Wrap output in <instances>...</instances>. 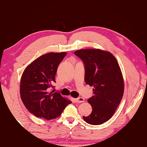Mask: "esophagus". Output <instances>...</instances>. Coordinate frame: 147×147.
<instances>
[{"label": "esophagus", "instance_id": "1", "mask_svg": "<svg viewBox=\"0 0 147 147\" xmlns=\"http://www.w3.org/2000/svg\"><path fill=\"white\" fill-rule=\"evenodd\" d=\"M74 100L76 103H82V102H84L85 100H84V98H82V97H78V98H74Z\"/></svg>", "mask_w": 147, "mask_h": 147}]
</instances>
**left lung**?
Segmentation results:
<instances>
[{
    "instance_id": "left-lung-1",
    "label": "left lung",
    "mask_w": 147,
    "mask_h": 147,
    "mask_svg": "<svg viewBox=\"0 0 147 147\" xmlns=\"http://www.w3.org/2000/svg\"><path fill=\"white\" fill-rule=\"evenodd\" d=\"M74 54L84 62L86 84L94 88V95L88 100L93 110L83 119L88 124L99 125L113 116L123 98L120 67L112 54L100 49L79 50Z\"/></svg>"
}]
</instances>
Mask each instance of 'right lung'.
I'll use <instances>...</instances> for the list:
<instances>
[{"mask_svg": "<svg viewBox=\"0 0 147 147\" xmlns=\"http://www.w3.org/2000/svg\"><path fill=\"white\" fill-rule=\"evenodd\" d=\"M66 53H51L32 62L23 72L20 94L26 109L37 117L47 120L58 117L71 101L55 92L53 84L58 67Z\"/></svg>", "mask_w": 147, "mask_h": 147, "instance_id": "add662e5", "label": "right lung"}]
</instances>
